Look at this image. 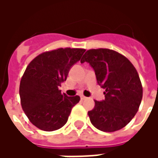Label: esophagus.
I'll list each match as a JSON object with an SVG mask.
<instances>
[{"mask_svg": "<svg viewBox=\"0 0 158 158\" xmlns=\"http://www.w3.org/2000/svg\"><path fill=\"white\" fill-rule=\"evenodd\" d=\"M80 98H81V100H86V99H87V97H85V96H80Z\"/></svg>", "mask_w": 158, "mask_h": 158, "instance_id": "obj_1", "label": "esophagus"}]
</instances>
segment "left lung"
Returning <instances> with one entry per match:
<instances>
[{"label":"left lung","instance_id":"obj_1","mask_svg":"<svg viewBox=\"0 0 158 158\" xmlns=\"http://www.w3.org/2000/svg\"><path fill=\"white\" fill-rule=\"evenodd\" d=\"M88 62L94 69L97 84L106 89L105 99L95 101L88 112L96 129L113 132L129 123L139 109L142 85L135 68L124 56L109 49H92L80 62Z\"/></svg>","mask_w":158,"mask_h":158}]
</instances>
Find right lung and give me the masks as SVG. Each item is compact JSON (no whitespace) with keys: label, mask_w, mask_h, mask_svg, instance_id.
Returning <instances> with one entry per match:
<instances>
[{"label":"right lung","mask_w":158,"mask_h":158,"mask_svg":"<svg viewBox=\"0 0 158 158\" xmlns=\"http://www.w3.org/2000/svg\"><path fill=\"white\" fill-rule=\"evenodd\" d=\"M85 52L60 48L44 52L27 67L19 87L21 105L29 121L40 129L53 131L62 128L73 106L79 102V96H68L58 88Z\"/></svg>","instance_id":"1"}]
</instances>
